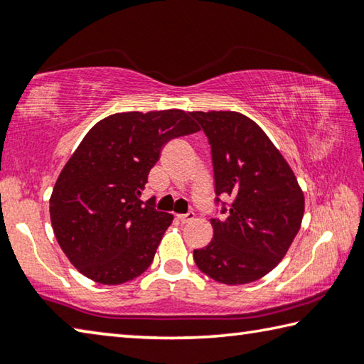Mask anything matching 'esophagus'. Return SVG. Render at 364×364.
I'll return each mask as SVG.
<instances>
[{
	"label": "esophagus",
	"instance_id": "1",
	"mask_svg": "<svg viewBox=\"0 0 364 364\" xmlns=\"http://www.w3.org/2000/svg\"><path fill=\"white\" fill-rule=\"evenodd\" d=\"M194 212H188V213H183V215H176V218L181 221V223H189V221L194 220Z\"/></svg>",
	"mask_w": 364,
	"mask_h": 364
}]
</instances>
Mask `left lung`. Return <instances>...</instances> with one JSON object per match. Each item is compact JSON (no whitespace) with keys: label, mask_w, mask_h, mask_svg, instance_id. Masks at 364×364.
I'll list each match as a JSON object with an SVG mask.
<instances>
[{"label":"left lung","mask_w":364,"mask_h":364,"mask_svg":"<svg viewBox=\"0 0 364 364\" xmlns=\"http://www.w3.org/2000/svg\"><path fill=\"white\" fill-rule=\"evenodd\" d=\"M212 147L215 202L230 195L212 218L213 239L194 250L202 273L221 284H249L278 264L300 230L305 197L292 168L254 120L232 110L191 112Z\"/></svg>","instance_id":"obj_1"}]
</instances>
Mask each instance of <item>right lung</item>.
<instances>
[{
	"label": "right lung",
	"mask_w": 364,
	"mask_h": 364,
	"mask_svg": "<svg viewBox=\"0 0 364 364\" xmlns=\"http://www.w3.org/2000/svg\"><path fill=\"white\" fill-rule=\"evenodd\" d=\"M180 109L122 112L97 122L60 171L49 199L70 263L100 284L128 282L151 267L173 215L139 200L170 139L199 132Z\"/></svg>",
	"instance_id": "1"
}]
</instances>
